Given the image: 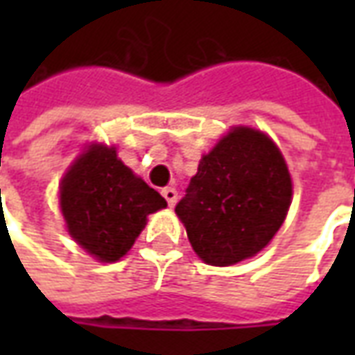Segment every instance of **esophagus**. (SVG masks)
<instances>
[{"mask_svg":"<svg viewBox=\"0 0 355 355\" xmlns=\"http://www.w3.org/2000/svg\"><path fill=\"white\" fill-rule=\"evenodd\" d=\"M162 196L165 198V200H167V203H169L171 207H173V205L177 203L178 193H177V190H175V188H163Z\"/></svg>","mask_w":355,"mask_h":355,"instance_id":"esophagus-1","label":"esophagus"}]
</instances>
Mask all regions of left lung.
<instances>
[{"instance_id": "obj_1", "label": "left lung", "mask_w": 355, "mask_h": 355, "mask_svg": "<svg viewBox=\"0 0 355 355\" xmlns=\"http://www.w3.org/2000/svg\"><path fill=\"white\" fill-rule=\"evenodd\" d=\"M291 196L289 169L274 140L251 127H234L201 157L175 213L201 261L230 266L270 243Z\"/></svg>"}]
</instances>
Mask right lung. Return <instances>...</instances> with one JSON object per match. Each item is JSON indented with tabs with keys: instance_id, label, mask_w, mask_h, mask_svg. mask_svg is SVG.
Instances as JSON below:
<instances>
[{
	"instance_id": "add662e5",
	"label": "right lung",
	"mask_w": 355,
	"mask_h": 355,
	"mask_svg": "<svg viewBox=\"0 0 355 355\" xmlns=\"http://www.w3.org/2000/svg\"><path fill=\"white\" fill-rule=\"evenodd\" d=\"M163 207L167 201L117 159L114 146L91 144L60 182L66 228L101 262L119 261L139 238L146 216Z\"/></svg>"
}]
</instances>
